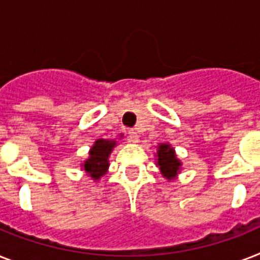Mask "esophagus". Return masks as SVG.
<instances>
[{"mask_svg":"<svg viewBox=\"0 0 260 260\" xmlns=\"http://www.w3.org/2000/svg\"><path fill=\"white\" fill-rule=\"evenodd\" d=\"M128 140L132 143H138L139 142V131L131 129L129 132H128Z\"/></svg>","mask_w":260,"mask_h":260,"instance_id":"obj_1","label":"esophagus"}]
</instances>
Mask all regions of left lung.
I'll list each match as a JSON object with an SVG mask.
<instances>
[{"label":"left lung","instance_id":"8db88e82","mask_svg":"<svg viewBox=\"0 0 260 260\" xmlns=\"http://www.w3.org/2000/svg\"><path fill=\"white\" fill-rule=\"evenodd\" d=\"M156 148L158 150L155 154V160L160 174L167 181L177 179L178 174L182 170V162L178 159L174 147H171L170 143H160Z\"/></svg>","mask_w":260,"mask_h":260}]
</instances>
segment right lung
<instances>
[{
  "label": "right lung",
  "mask_w": 260,
  "mask_h": 260,
  "mask_svg": "<svg viewBox=\"0 0 260 260\" xmlns=\"http://www.w3.org/2000/svg\"><path fill=\"white\" fill-rule=\"evenodd\" d=\"M120 139H122V134H120ZM117 142L114 139H97L94 144L90 147L89 156L83 163H81L82 169L86 175H89L93 181H100L108 173L109 169V156Z\"/></svg>",
  "instance_id": "obj_1"
}]
</instances>
